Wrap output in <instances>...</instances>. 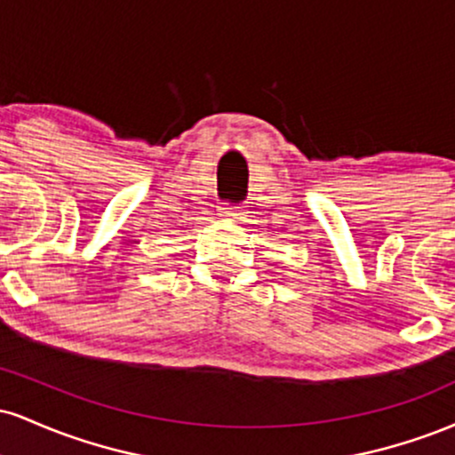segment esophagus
<instances>
[{"instance_id": "34e87169", "label": "esophagus", "mask_w": 455, "mask_h": 455, "mask_svg": "<svg viewBox=\"0 0 455 455\" xmlns=\"http://www.w3.org/2000/svg\"><path fill=\"white\" fill-rule=\"evenodd\" d=\"M218 213H220L222 218H228V220H237V218L242 216V207L233 205V203H222V205L218 207Z\"/></svg>"}]
</instances>
